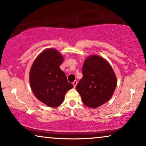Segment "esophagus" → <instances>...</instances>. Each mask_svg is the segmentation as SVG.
<instances>
[{
    "instance_id": "esophagus-1",
    "label": "esophagus",
    "mask_w": 146,
    "mask_h": 146,
    "mask_svg": "<svg viewBox=\"0 0 146 146\" xmlns=\"http://www.w3.org/2000/svg\"><path fill=\"white\" fill-rule=\"evenodd\" d=\"M77 84V81H74L73 82V86H74V87H76Z\"/></svg>"
}]
</instances>
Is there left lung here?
Wrapping results in <instances>:
<instances>
[{
    "label": "left lung",
    "mask_w": 146,
    "mask_h": 146,
    "mask_svg": "<svg viewBox=\"0 0 146 146\" xmlns=\"http://www.w3.org/2000/svg\"><path fill=\"white\" fill-rule=\"evenodd\" d=\"M82 73L76 89L83 104L97 108L108 102L117 86V77L110 63L100 55H91L84 61Z\"/></svg>",
    "instance_id": "left-lung-1"
}]
</instances>
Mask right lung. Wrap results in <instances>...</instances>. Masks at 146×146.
<instances>
[{"label":"right lung","instance_id":"obj_1","mask_svg":"<svg viewBox=\"0 0 146 146\" xmlns=\"http://www.w3.org/2000/svg\"><path fill=\"white\" fill-rule=\"evenodd\" d=\"M63 60L55 48H46L36 57L30 69L31 90L40 102L50 108L61 105L67 91L73 87L59 67Z\"/></svg>","mask_w":146,"mask_h":146}]
</instances>
